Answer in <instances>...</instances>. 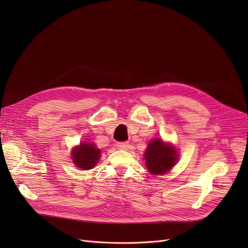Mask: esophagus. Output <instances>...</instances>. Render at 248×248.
I'll return each instance as SVG.
<instances>
[{
	"label": "esophagus",
	"instance_id": "esophagus-1",
	"mask_svg": "<svg viewBox=\"0 0 248 248\" xmlns=\"http://www.w3.org/2000/svg\"><path fill=\"white\" fill-rule=\"evenodd\" d=\"M116 146L120 150H127L129 148V144L127 141H118Z\"/></svg>",
	"mask_w": 248,
	"mask_h": 248
}]
</instances>
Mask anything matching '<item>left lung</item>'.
<instances>
[{"label":"left lung","instance_id":"8db88e82","mask_svg":"<svg viewBox=\"0 0 248 248\" xmlns=\"http://www.w3.org/2000/svg\"><path fill=\"white\" fill-rule=\"evenodd\" d=\"M146 167L151 174L162 175L175 166L177 152L160 139H154L146 149Z\"/></svg>","mask_w":248,"mask_h":248}]
</instances>
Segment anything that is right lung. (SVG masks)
I'll use <instances>...</instances> for the list:
<instances>
[{"mask_svg": "<svg viewBox=\"0 0 248 248\" xmlns=\"http://www.w3.org/2000/svg\"><path fill=\"white\" fill-rule=\"evenodd\" d=\"M100 150L95 145L89 142H81L80 146L73 149L72 158L76 166L79 169L90 170L92 169L97 161L99 160Z\"/></svg>", "mask_w": 248, "mask_h": 248, "instance_id": "1", "label": "right lung"}]
</instances>
